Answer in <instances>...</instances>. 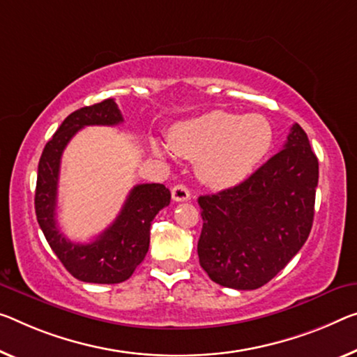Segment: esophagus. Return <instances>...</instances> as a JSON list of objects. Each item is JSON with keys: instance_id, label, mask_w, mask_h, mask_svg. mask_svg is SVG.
Masks as SVG:
<instances>
[{"instance_id": "34e87169", "label": "esophagus", "mask_w": 357, "mask_h": 357, "mask_svg": "<svg viewBox=\"0 0 357 357\" xmlns=\"http://www.w3.org/2000/svg\"><path fill=\"white\" fill-rule=\"evenodd\" d=\"M190 197H191L190 190L186 188L185 185H175L172 188V199L174 201L182 202V201H188Z\"/></svg>"}]
</instances>
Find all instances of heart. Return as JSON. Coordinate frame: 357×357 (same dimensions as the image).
<instances>
[{"label":"heart","mask_w":357,"mask_h":357,"mask_svg":"<svg viewBox=\"0 0 357 357\" xmlns=\"http://www.w3.org/2000/svg\"><path fill=\"white\" fill-rule=\"evenodd\" d=\"M273 126L260 113L236 114L212 109L175 124L171 146L178 155L196 160L202 182L225 188L255 171L273 146ZM158 151H166L156 145Z\"/></svg>","instance_id":"obj_1"}]
</instances>
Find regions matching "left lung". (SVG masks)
<instances>
[{"mask_svg":"<svg viewBox=\"0 0 357 357\" xmlns=\"http://www.w3.org/2000/svg\"><path fill=\"white\" fill-rule=\"evenodd\" d=\"M317 178L319 162L308 135L294 124L282 150L249 178L197 197V255L212 281L238 290L271 281L308 239Z\"/></svg>","mask_w":357,"mask_h":357,"instance_id":"8db88e82","label":"left lung"}]
</instances>
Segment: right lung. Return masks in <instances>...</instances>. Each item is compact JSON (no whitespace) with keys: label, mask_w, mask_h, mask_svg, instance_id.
<instances>
[{"label":"right lung","mask_w":357,"mask_h":357,"mask_svg":"<svg viewBox=\"0 0 357 357\" xmlns=\"http://www.w3.org/2000/svg\"><path fill=\"white\" fill-rule=\"evenodd\" d=\"M123 121V114L113 98L76 109L65 118L47 142L38 164L35 191L38 223L62 265L71 276L83 282L118 284L132 276L150 248L153 218L171 202V191L161 183L135 185L116 220L92 243H71L60 231L56 218L57 185L65 146L86 126H116Z\"/></svg>","instance_id":"obj_1"}]
</instances>
